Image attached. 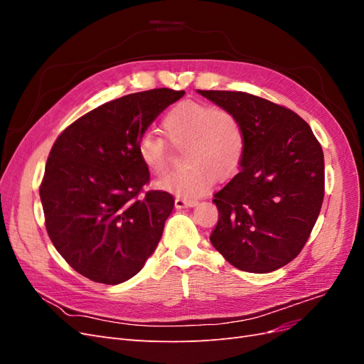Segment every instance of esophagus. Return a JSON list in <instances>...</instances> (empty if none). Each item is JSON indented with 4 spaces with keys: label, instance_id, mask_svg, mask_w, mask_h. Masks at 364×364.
I'll return each instance as SVG.
<instances>
[{
    "label": "esophagus",
    "instance_id": "1",
    "mask_svg": "<svg viewBox=\"0 0 364 364\" xmlns=\"http://www.w3.org/2000/svg\"><path fill=\"white\" fill-rule=\"evenodd\" d=\"M197 203V200H194V199H185V197H181V196H178L174 199V205H176V208H188V206H194Z\"/></svg>",
    "mask_w": 364,
    "mask_h": 364
}]
</instances>
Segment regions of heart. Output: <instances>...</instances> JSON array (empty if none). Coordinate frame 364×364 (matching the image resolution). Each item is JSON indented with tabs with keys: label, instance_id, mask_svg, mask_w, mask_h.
<instances>
[{
	"label": "heart",
	"instance_id": "heart-1",
	"mask_svg": "<svg viewBox=\"0 0 364 364\" xmlns=\"http://www.w3.org/2000/svg\"><path fill=\"white\" fill-rule=\"evenodd\" d=\"M162 127L173 144L182 146L183 167L158 182L162 190L197 197L215 181L230 178L243 162L246 130L240 118L215 105L183 100L164 115ZM141 162L155 176L168 170L170 149L162 136L144 132L136 142Z\"/></svg>",
	"mask_w": 364,
	"mask_h": 364
}]
</instances>
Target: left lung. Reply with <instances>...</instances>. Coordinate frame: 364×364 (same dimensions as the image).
Returning a JSON list of instances; mask_svg holds the SVG:
<instances>
[{
    "instance_id": "8db88e82",
    "label": "left lung",
    "mask_w": 364,
    "mask_h": 364,
    "mask_svg": "<svg viewBox=\"0 0 364 364\" xmlns=\"http://www.w3.org/2000/svg\"><path fill=\"white\" fill-rule=\"evenodd\" d=\"M197 92L235 114L247 141L241 170L214 194L218 222L209 240L240 270H277L299 255L321 213V142L304 118L266 98L241 91Z\"/></svg>"
}]
</instances>
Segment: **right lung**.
Wrapping results in <instances>:
<instances>
[{
	"label": "right lung",
	"mask_w": 364,
	"mask_h": 364,
	"mask_svg": "<svg viewBox=\"0 0 364 364\" xmlns=\"http://www.w3.org/2000/svg\"><path fill=\"white\" fill-rule=\"evenodd\" d=\"M185 91L158 87L92 109L65 129L47 159L39 196L51 243L94 282L115 285L155 252L173 196L146 191L150 171L136 142Z\"/></svg>",
	"instance_id": "1"
}]
</instances>
